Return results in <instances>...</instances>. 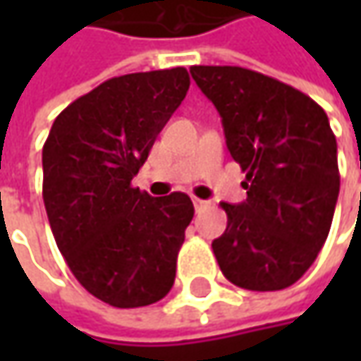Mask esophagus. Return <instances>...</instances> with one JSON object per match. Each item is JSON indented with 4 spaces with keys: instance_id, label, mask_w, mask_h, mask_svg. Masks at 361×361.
Listing matches in <instances>:
<instances>
[{
    "instance_id": "34e87169",
    "label": "esophagus",
    "mask_w": 361,
    "mask_h": 361,
    "mask_svg": "<svg viewBox=\"0 0 361 361\" xmlns=\"http://www.w3.org/2000/svg\"><path fill=\"white\" fill-rule=\"evenodd\" d=\"M192 204H195V209H201V207L207 204V201H201V199H197V197H195V199H192Z\"/></svg>"
}]
</instances>
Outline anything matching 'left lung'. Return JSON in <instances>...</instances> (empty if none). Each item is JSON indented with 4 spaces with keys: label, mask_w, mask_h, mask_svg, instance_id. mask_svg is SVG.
<instances>
[{
    "label": "left lung",
    "mask_w": 361,
    "mask_h": 361,
    "mask_svg": "<svg viewBox=\"0 0 361 361\" xmlns=\"http://www.w3.org/2000/svg\"><path fill=\"white\" fill-rule=\"evenodd\" d=\"M215 104L247 201L221 202L227 229L213 253L231 283L279 291L310 269L340 195L338 145L324 108L275 78L239 66H192Z\"/></svg>",
    "instance_id": "8db88e82"
}]
</instances>
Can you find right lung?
I'll return each instance as SVG.
<instances>
[{
  "mask_svg": "<svg viewBox=\"0 0 361 361\" xmlns=\"http://www.w3.org/2000/svg\"><path fill=\"white\" fill-rule=\"evenodd\" d=\"M188 86L187 68L110 78L63 108L42 150L56 245L80 285L112 307L157 303L174 283L192 201L154 199L132 178Z\"/></svg>",
  "mask_w": 361,
  "mask_h": 361,
  "instance_id": "add662e5",
  "label": "right lung"
}]
</instances>
